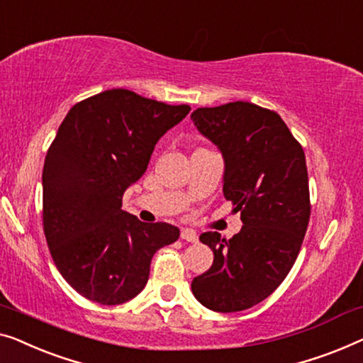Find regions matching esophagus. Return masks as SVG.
I'll use <instances>...</instances> for the list:
<instances>
[{
  "label": "esophagus",
  "instance_id": "34e87169",
  "mask_svg": "<svg viewBox=\"0 0 363 363\" xmlns=\"http://www.w3.org/2000/svg\"><path fill=\"white\" fill-rule=\"evenodd\" d=\"M180 238H182L183 240H188V242H198V235H196V233H194L193 229H188V228L182 229Z\"/></svg>",
  "mask_w": 363,
  "mask_h": 363
}]
</instances>
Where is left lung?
I'll list each match as a JSON object with an SVG mask.
<instances>
[{"label":"left lung","mask_w":363,"mask_h":363,"mask_svg":"<svg viewBox=\"0 0 363 363\" xmlns=\"http://www.w3.org/2000/svg\"><path fill=\"white\" fill-rule=\"evenodd\" d=\"M191 121L223 155L224 198L244 224L229 240L199 235L214 260L191 291L213 311H242L280 286L301 249L311 214L306 159L283 119L257 104L198 108Z\"/></svg>","instance_id":"1"}]
</instances>
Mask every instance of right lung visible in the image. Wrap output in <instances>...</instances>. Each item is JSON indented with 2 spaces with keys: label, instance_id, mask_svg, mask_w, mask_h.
<instances>
[{
  "label": "right lung",
  "instance_id": "1",
  "mask_svg": "<svg viewBox=\"0 0 363 363\" xmlns=\"http://www.w3.org/2000/svg\"><path fill=\"white\" fill-rule=\"evenodd\" d=\"M190 109L114 88L75 104L60 124L42 172V219L57 269L82 296L108 306L138 296L155 252L180 238L175 225L121 206Z\"/></svg>",
  "mask_w": 363,
  "mask_h": 363
}]
</instances>
